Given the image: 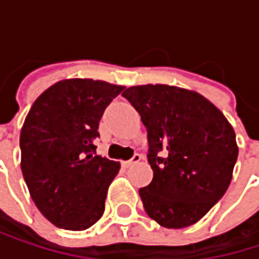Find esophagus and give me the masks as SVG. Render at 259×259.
<instances>
[{"mask_svg": "<svg viewBox=\"0 0 259 259\" xmlns=\"http://www.w3.org/2000/svg\"><path fill=\"white\" fill-rule=\"evenodd\" d=\"M141 159H142V157H141V154H135L130 160H124V162H123V166H124V168H129V166H132V165L138 163Z\"/></svg>", "mask_w": 259, "mask_h": 259, "instance_id": "34e87169", "label": "esophagus"}]
</instances>
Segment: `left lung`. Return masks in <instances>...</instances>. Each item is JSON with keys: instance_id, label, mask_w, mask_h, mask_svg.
<instances>
[{"instance_id": "1", "label": "left lung", "mask_w": 259, "mask_h": 259, "mask_svg": "<svg viewBox=\"0 0 259 259\" xmlns=\"http://www.w3.org/2000/svg\"><path fill=\"white\" fill-rule=\"evenodd\" d=\"M123 96L148 133L153 180L139 189L147 214L171 230L196 224L233 180L238 156L233 126L193 90L147 83L129 87Z\"/></svg>"}]
</instances>
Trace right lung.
Returning a JSON list of instances; mask_svg holds the SVG:
<instances>
[{
	"mask_svg": "<svg viewBox=\"0 0 259 259\" xmlns=\"http://www.w3.org/2000/svg\"><path fill=\"white\" fill-rule=\"evenodd\" d=\"M123 85L63 79L32 103L21 130V169L40 213L55 227L83 231L105 211L120 162L94 156L93 139Z\"/></svg>",
	"mask_w": 259,
	"mask_h": 259,
	"instance_id": "1",
	"label": "right lung"
}]
</instances>
